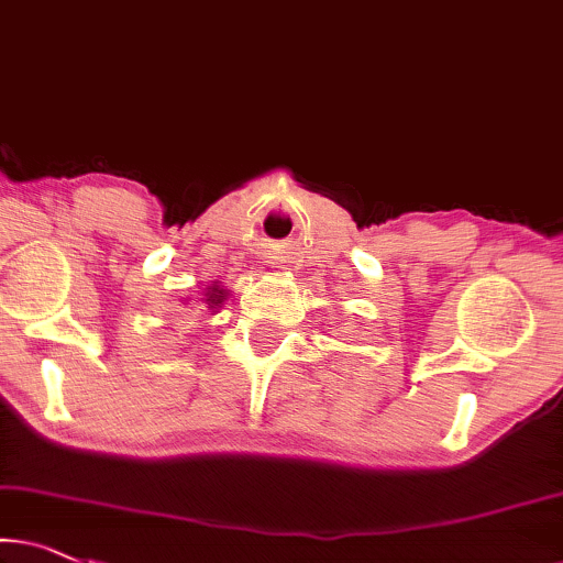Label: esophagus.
Here are the masks:
<instances>
[{"mask_svg": "<svg viewBox=\"0 0 563 563\" xmlns=\"http://www.w3.org/2000/svg\"><path fill=\"white\" fill-rule=\"evenodd\" d=\"M272 268H276V266H272Z\"/></svg>", "mask_w": 563, "mask_h": 563, "instance_id": "1", "label": "esophagus"}]
</instances>
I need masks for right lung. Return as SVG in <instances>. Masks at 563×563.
<instances>
[{
	"mask_svg": "<svg viewBox=\"0 0 563 563\" xmlns=\"http://www.w3.org/2000/svg\"><path fill=\"white\" fill-rule=\"evenodd\" d=\"M225 297H228L225 289H221V287H218V284H213V287H210V289L206 291V299H202V301H206V305H208L210 309H218V307L223 305Z\"/></svg>",
	"mask_w": 563,
	"mask_h": 563,
	"instance_id": "add662e5",
	"label": "right lung"
}]
</instances>
